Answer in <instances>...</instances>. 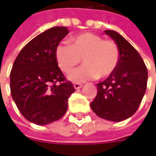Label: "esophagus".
<instances>
[{
	"label": "esophagus",
	"mask_w": 156,
	"mask_h": 156,
	"mask_svg": "<svg viewBox=\"0 0 156 156\" xmlns=\"http://www.w3.org/2000/svg\"><path fill=\"white\" fill-rule=\"evenodd\" d=\"M81 87H82V84H81V83H77V82L74 83V87L75 89H80Z\"/></svg>",
	"instance_id": "obj_1"
}]
</instances>
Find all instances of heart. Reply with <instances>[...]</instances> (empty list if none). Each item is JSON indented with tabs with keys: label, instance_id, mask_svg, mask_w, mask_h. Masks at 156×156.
Masks as SVG:
<instances>
[{
	"label": "heart",
	"instance_id": "1",
	"mask_svg": "<svg viewBox=\"0 0 156 156\" xmlns=\"http://www.w3.org/2000/svg\"><path fill=\"white\" fill-rule=\"evenodd\" d=\"M55 55L59 68L67 74L81 62L82 58L84 65L69 75L74 81L107 77L115 70L120 59V50L115 42L93 33L72 37L70 45H57Z\"/></svg>",
	"mask_w": 156,
	"mask_h": 156
}]
</instances>
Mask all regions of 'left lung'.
Wrapping results in <instances>:
<instances>
[{"mask_svg":"<svg viewBox=\"0 0 156 156\" xmlns=\"http://www.w3.org/2000/svg\"><path fill=\"white\" fill-rule=\"evenodd\" d=\"M116 43L120 59L115 70L97 83V94L90 103L101 118L122 122L138 109L146 92L147 69L140 54L127 40L114 30H105Z\"/></svg>","mask_w":156,"mask_h":156,"instance_id":"8db88e82","label":"left lung"}]
</instances>
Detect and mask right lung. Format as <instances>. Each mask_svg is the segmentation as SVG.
Segmentation results:
<instances>
[{
    "mask_svg": "<svg viewBox=\"0 0 156 156\" xmlns=\"http://www.w3.org/2000/svg\"><path fill=\"white\" fill-rule=\"evenodd\" d=\"M69 34L66 27H54L25 46L10 73L12 98L28 122L47 125L61 119L68 100L75 91L58 67L55 48Z\"/></svg>",
    "mask_w": 156,
    "mask_h": 156,
    "instance_id": "add662e5",
    "label": "right lung"
}]
</instances>
